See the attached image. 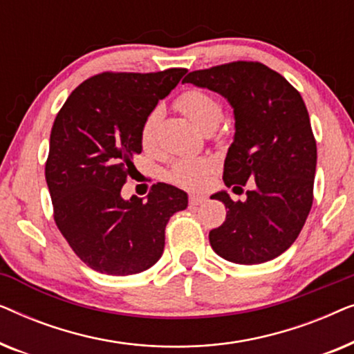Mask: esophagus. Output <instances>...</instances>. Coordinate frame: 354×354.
<instances>
[{
	"instance_id": "1",
	"label": "esophagus",
	"mask_w": 354,
	"mask_h": 354,
	"mask_svg": "<svg viewBox=\"0 0 354 354\" xmlns=\"http://www.w3.org/2000/svg\"><path fill=\"white\" fill-rule=\"evenodd\" d=\"M205 201H206L205 196L195 195V193H193V195H190V205H192V206H200V205H203V203H205Z\"/></svg>"
}]
</instances>
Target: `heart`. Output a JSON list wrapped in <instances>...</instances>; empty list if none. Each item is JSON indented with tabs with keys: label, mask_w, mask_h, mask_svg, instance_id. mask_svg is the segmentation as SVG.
<instances>
[{
	"label": "heart",
	"mask_w": 354,
	"mask_h": 354,
	"mask_svg": "<svg viewBox=\"0 0 354 354\" xmlns=\"http://www.w3.org/2000/svg\"><path fill=\"white\" fill-rule=\"evenodd\" d=\"M178 108L206 132H209L221 122L222 104L214 95L201 88H192L182 93L177 100ZM161 109L154 108L143 120L140 130V142L143 149L151 151L156 145V130L161 120ZM212 169V161L207 158H182L174 162L171 171L167 172L169 180L187 188H196L203 185L206 176Z\"/></svg>",
	"instance_id": "b5f03b06"
}]
</instances>
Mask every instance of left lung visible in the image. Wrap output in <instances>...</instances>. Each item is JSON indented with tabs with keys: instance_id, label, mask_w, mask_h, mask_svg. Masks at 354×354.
<instances>
[{
	"instance_id": "1",
	"label": "left lung",
	"mask_w": 354,
	"mask_h": 354,
	"mask_svg": "<svg viewBox=\"0 0 354 354\" xmlns=\"http://www.w3.org/2000/svg\"><path fill=\"white\" fill-rule=\"evenodd\" d=\"M182 84L227 98L235 135L224 183L241 190L254 180L245 201L227 192L211 196L227 209L224 224L209 232L212 250L236 264L277 258L298 239L313 206L317 148L301 95L279 72L251 61L193 71Z\"/></svg>"
}]
</instances>
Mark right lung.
<instances>
[{"instance_id": "obj_1", "label": "right lung", "mask_w": 354, "mask_h": 354, "mask_svg": "<svg viewBox=\"0 0 354 354\" xmlns=\"http://www.w3.org/2000/svg\"><path fill=\"white\" fill-rule=\"evenodd\" d=\"M185 74L177 67L103 72L77 86L56 115L45 167L55 222L101 274L132 275L156 264L169 219L188 205L187 193L167 183L153 185L147 201L120 196L142 153L145 118Z\"/></svg>"}]
</instances>
